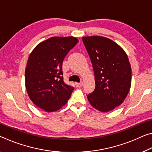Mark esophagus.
<instances>
[{"instance_id":"1","label":"esophagus","mask_w":152,"mask_h":152,"mask_svg":"<svg viewBox=\"0 0 152 152\" xmlns=\"http://www.w3.org/2000/svg\"><path fill=\"white\" fill-rule=\"evenodd\" d=\"M83 82H80V83H76V87H81V86H83Z\"/></svg>"}]
</instances>
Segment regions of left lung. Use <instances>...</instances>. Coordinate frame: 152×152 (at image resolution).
<instances>
[{
  "instance_id": "obj_1",
  "label": "left lung",
  "mask_w": 152,
  "mask_h": 152,
  "mask_svg": "<svg viewBox=\"0 0 152 152\" xmlns=\"http://www.w3.org/2000/svg\"><path fill=\"white\" fill-rule=\"evenodd\" d=\"M95 74V88L88 94L95 109L107 112L122 104L131 85V67L128 56L109 38L93 36L83 38Z\"/></svg>"
}]
</instances>
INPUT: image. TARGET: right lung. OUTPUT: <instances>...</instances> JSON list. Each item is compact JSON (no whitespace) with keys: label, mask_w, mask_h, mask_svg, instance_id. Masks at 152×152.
<instances>
[{"label":"right lung","mask_w":152,"mask_h":152,"mask_svg":"<svg viewBox=\"0 0 152 152\" xmlns=\"http://www.w3.org/2000/svg\"><path fill=\"white\" fill-rule=\"evenodd\" d=\"M78 40L75 37H51L38 44L31 53L25 71L26 88L37 107L47 112L66 104L74 87L64 81L62 64Z\"/></svg>","instance_id":"right-lung-1"}]
</instances>
